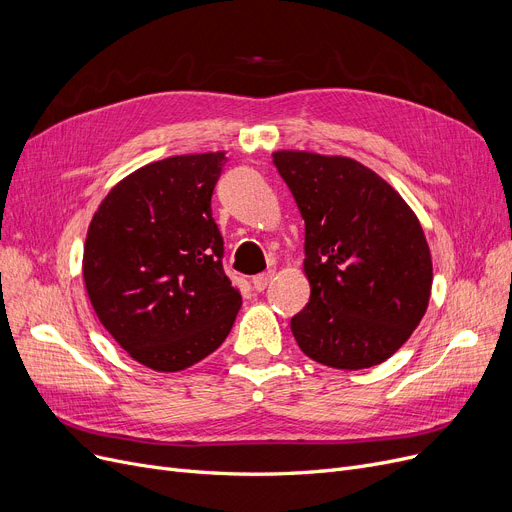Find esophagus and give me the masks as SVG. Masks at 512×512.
I'll return each instance as SVG.
<instances>
[{
  "mask_svg": "<svg viewBox=\"0 0 512 512\" xmlns=\"http://www.w3.org/2000/svg\"><path fill=\"white\" fill-rule=\"evenodd\" d=\"M273 277H275V271L269 269V271L262 273V275H256V277L252 279V285H254L256 291H264L266 287H269V283L273 281Z\"/></svg>",
  "mask_w": 512,
  "mask_h": 512,
  "instance_id": "34e87169",
  "label": "esophagus"
}]
</instances>
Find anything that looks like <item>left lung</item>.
<instances>
[{
  "mask_svg": "<svg viewBox=\"0 0 512 512\" xmlns=\"http://www.w3.org/2000/svg\"><path fill=\"white\" fill-rule=\"evenodd\" d=\"M273 164L306 227L310 300L291 333L327 367H375L406 342L429 304L433 269L419 218L352 158L275 152Z\"/></svg>",
  "mask_w": 512,
  "mask_h": 512,
  "instance_id": "left-lung-1",
  "label": "left lung"
}]
</instances>
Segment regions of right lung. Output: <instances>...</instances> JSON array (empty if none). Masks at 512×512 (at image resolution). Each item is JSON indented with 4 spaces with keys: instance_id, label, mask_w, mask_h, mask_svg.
<instances>
[{
    "instance_id": "obj_1",
    "label": "right lung",
    "mask_w": 512,
    "mask_h": 512,
    "mask_svg": "<svg viewBox=\"0 0 512 512\" xmlns=\"http://www.w3.org/2000/svg\"><path fill=\"white\" fill-rule=\"evenodd\" d=\"M225 162L216 152L143 166L112 187L89 225L83 279L97 319L154 371L212 354L241 308L210 206Z\"/></svg>"
}]
</instances>
